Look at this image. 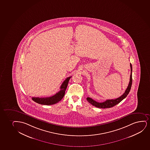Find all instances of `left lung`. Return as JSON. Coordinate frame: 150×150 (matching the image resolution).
Returning a JSON list of instances; mask_svg holds the SVG:
<instances>
[{"instance_id": "obj_1", "label": "left lung", "mask_w": 150, "mask_h": 150, "mask_svg": "<svg viewBox=\"0 0 150 150\" xmlns=\"http://www.w3.org/2000/svg\"><path fill=\"white\" fill-rule=\"evenodd\" d=\"M130 69H131V74H130V76L129 82V84L128 85V87L126 89L125 93L122 94L121 96H120L119 98H116V99H112V100H106L105 102L103 103H99L93 100L91 98H87V101L91 104L92 105H93L96 107L99 108H103V109H105V108H110L113 107L115 105H116L117 104H119V103H120L122 100L125 98L127 96L129 93L130 89H131V85H132V65L131 64H130Z\"/></svg>"}]
</instances>
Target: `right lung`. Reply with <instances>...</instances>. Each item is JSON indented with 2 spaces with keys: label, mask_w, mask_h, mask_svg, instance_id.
I'll use <instances>...</instances> for the list:
<instances>
[{
  "label": "right lung",
  "mask_w": 150,
  "mask_h": 150,
  "mask_svg": "<svg viewBox=\"0 0 150 150\" xmlns=\"http://www.w3.org/2000/svg\"><path fill=\"white\" fill-rule=\"evenodd\" d=\"M71 77V76L65 79L60 87V91L54 96L46 98L32 97V99L38 104L44 105H52L57 103L59 102L65 96V91L66 90L69 81Z\"/></svg>",
  "instance_id": "right-lung-1"
}]
</instances>
